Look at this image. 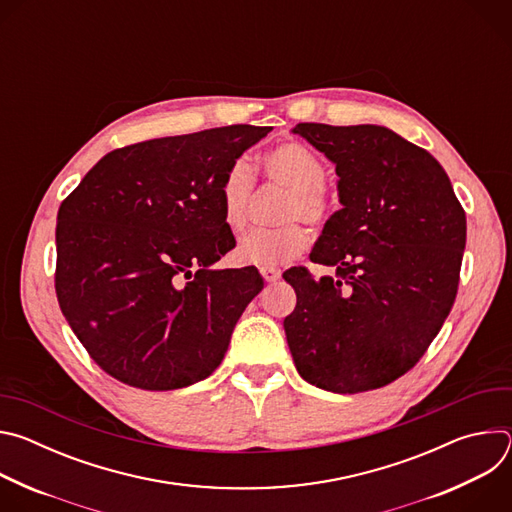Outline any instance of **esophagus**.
Returning a JSON list of instances; mask_svg holds the SVG:
<instances>
[{
    "label": "esophagus",
    "mask_w": 512,
    "mask_h": 512,
    "mask_svg": "<svg viewBox=\"0 0 512 512\" xmlns=\"http://www.w3.org/2000/svg\"><path fill=\"white\" fill-rule=\"evenodd\" d=\"M261 275H263V279L267 283H273V281H277L281 277V271L275 269V267H265V269H261Z\"/></svg>",
    "instance_id": "obj_1"
}]
</instances>
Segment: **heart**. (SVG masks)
Wrapping results in <instances>:
<instances>
[{
	"mask_svg": "<svg viewBox=\"0 0 512 512\" xmlns=\"http://www.w3.org/2000/svg\"><path fill=\"white\" fill-rule=\"evenodd\" d=\"M265 176L289 190L283 204L281 221H302L320 225L334 210V196L324 184L322 162L302 143L287 141L275 145L261 158ZM253 192V170L247 162H235L223 176L218 186L221 212L227 229L241 231L247 221V206ZM308 245L306 231L287 223L277 229H257L245 235L237 247V259L253 267H277L285 261L296 259Z\"/></svg>",
	"mask_w": 512,
	"mask_h": 512,
	"instance_id": "heart-1",
	"label": "heart"
}]
</instances>
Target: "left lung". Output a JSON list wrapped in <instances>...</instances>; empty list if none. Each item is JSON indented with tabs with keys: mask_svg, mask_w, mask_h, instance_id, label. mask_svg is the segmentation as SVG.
Wrapping results in <instances>:
<instances>
[{
	"mask_svg": "<svg viewBox=\"0 0 512 512\" xmlns=\"http://www.w3.org/2000/svg\"><path fill=\"white\" fill-rule=\"evenodd\" d=\"M336 166L338 208L310 255L334 275L289 269L298 304L283 320L304 381L362 393L423 356L458 291L466 214L446 170L383 125L298 123Z\"/></svg>",
	"mask_w": 512,
	"mask_h": 512,
	"instance_id": "1",
	"label": "left lung"
}]
</instances>
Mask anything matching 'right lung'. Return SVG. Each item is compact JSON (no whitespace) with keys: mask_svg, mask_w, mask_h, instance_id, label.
I'll use <instances>...</instances> for the list:
<instances>
[{"mask_svg":"<svg viewBox=\"0 0 512 512\" xmlns=\"http://www.w3.org/2000/svg\"><path fill=\"white\" fill-rule=\"evenodd\" d=\"M269 131L229 125L127 145L101 158L60 204L58 304L117 381L182 389L225 358L263 277L255 267H212L235 247L218 186Z\"/></svg>","mask_w":512,"mask_h":512,"instance_id":"add662e5","label":"right lung"}]
</instances>
